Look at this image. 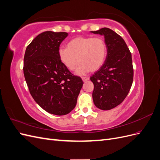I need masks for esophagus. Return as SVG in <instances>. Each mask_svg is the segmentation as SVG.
Here are the masks:
<instances>
[{
    "label": "esophagus",
    "instance_id": "1",
    "mask_svg": "<svg viewBox=\"0 0 160 160\" xmlns=\"http://www.w3.org/2000/svg\"><path fill=\"white\" fill-rule=\"evenodd\" d=\"M89 79V77H82V80H83V81H84V82L88 81Z\"/></svg>",
    "mask_w": 160,
    "mask_h": 160
}]
</instances>
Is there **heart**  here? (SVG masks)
<instances>
[{
    "label": "heart",
    "mask_w": 160,
    "mask_h": 160,
    "mask_svg": "<svg viewBox=\"0 0 160 160\" xmlns=\"http://www.w3.org/2000/svg\"><path fill=\"white\" fill-rule=\"evenodd\" d=\"M61 62L70 71L79 65L76 74L98 71L103 66L108 55L105 40L100 37H77L67 43V47H60L58 51Z\"/></svg>",
    "instance_id": "obj_1"
}]
</instances>
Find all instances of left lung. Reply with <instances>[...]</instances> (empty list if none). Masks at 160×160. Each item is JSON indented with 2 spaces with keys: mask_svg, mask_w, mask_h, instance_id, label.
I'll return each instance as SVG.
<instances>
[{
  "mask_svg": "<svg viewBox=\"0 0 160 160\" xmlns=\"http://www.w3.org/2000/svg\"><path fill=\"white\" fill-rule=\"evenodd\" d=\"M91 32L103 35L108 47L104 64L90 77L94 85L93 103L100 109L109 110L123 102L132 85V54L122 37L110 28Z\"/></svg>",
  "mask_w": 160,
  "mask_h": 160,
  "instance_id": "left-lung-1",
  "label": "left lung"
}]
</instances>
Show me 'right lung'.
Returning a JSON list of instances; mask_svg holds the SVG:
<instances>
[{"mask_svg": "<svg viewBox=\"0 0 160 160\" xmlns=\"http://www.w3.org/2000/svg\"><path fill=\"white\" fill-rule=\"evenodd\" d=\"M67 36L65 32H43L27 46L24 57V75L31 96L41 108L57 115H67L75 108L83 84L58 55Z\"/></svg>", "mask_w": 160, "mask_h": 160, "instance_id": "right-lung-1", "label": "right lung"}]
</instances>
